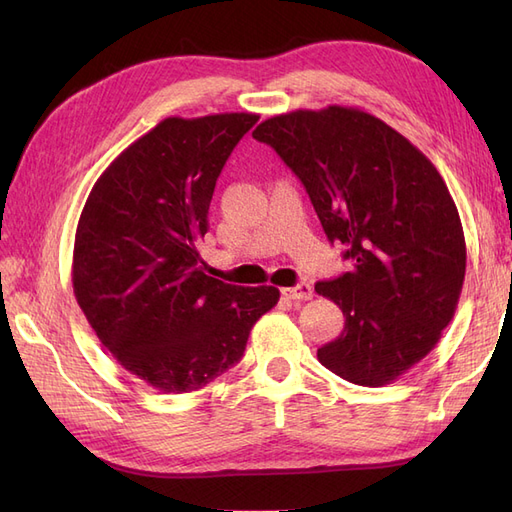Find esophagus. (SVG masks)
Instances as JSON below:
<instances>
[{
    "label": "esophagus",
    "instance_id": "1",
    "mask_svg": "<svg viewBox=\"0 0 512 512\" xmlns=\"http://www.w3.org/2000/svg\"><path fill=\"white\" fill-rule=\"evenodd\" d=\"M282 294L290 301H309L314 297V290L309 284H297L292 288H282Z\"/></svg>",
    "mask_w": 512,
    "mask_h": 512
}]
</instances>
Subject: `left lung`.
Returning a JSON list of instances; mask_svg holds the SVG:
<instances>
[{
    "label": "left lung",
    "mask_w": 512,
    "mask_h": 512,
    "mask_svg": "<svg viewBox=\"0 0 512 512\" xmlns=\"http://www.w3.org/2000/svg\"><path fill=\"white\" fill-rule=\"evenodd\" d=\"M271 145L352 269L318 282L344 331L318 361L352 384L384 386L438 344L466 277V239L440 173L406 136L352 106L275 115L252 132Z\"/></svg>",
    "instance_id": "left-lung-1"
}]
</instances>
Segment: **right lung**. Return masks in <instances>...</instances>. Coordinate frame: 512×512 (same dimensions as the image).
Here are the masks:
<instances>
[{
	"label": "right lung",
	"instance_id": "add662e5",
	"mask_svg": "<svg viewBox=\"0 0 512 512\" xmlns=\"http://www.w3.org/2000/svg\"><path fill=\"white\" fill-rule=\"evenodd\" d=\"M254 113L166 117L91 188L74 237L72 288L117 363L162 393L198 391L241 361L273 286L205 275L196 250L222 168Z\"/></svg>",
	"mask_w": 512,
	"mask_h": 512
}]
</instances>
